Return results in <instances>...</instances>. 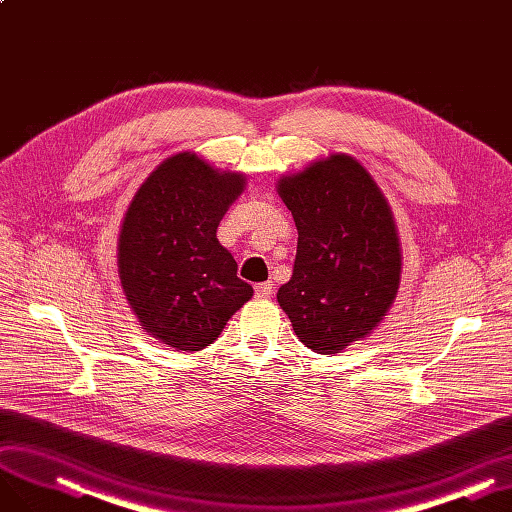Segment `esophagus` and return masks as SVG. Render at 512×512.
Wrapping results in <instances>:
<instances>
[{
  "mask_svg": "<svg viewBox=\"0 0 512 512\" xmlns=\"http://www.w3.org/2000/svg\"><path fill=\"white\" fill-rule=\"evenodd\" d=\"M254 292L258 298H269L273 294V283L271 281H262L254 285Z\"/></svg>",
  "mask_w": 512,
  "mask_h": 512,
  "instance_id": "1",
  "label": "esophagus"
}]
</instances>
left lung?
<instances>
[{"label":"left lung","instance_id":"1","mask_svg":"<svg viewBox=\"0 0 512 512\" xmlns=\"http://www.w3.org/2000/svg\"><path fill=\"white\" fill-rule=\"evenodd\" d=\"M277 189L298 229L294 273L277 302L302 344L338 353L370 334L395 300L401 250L391 208L361 163L340 153Z\"/></svg>","mask_w":512,"mask_h":512}]
</instances>
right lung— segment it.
Returning a JSON list of instances; mask_svg holds the SVG:
<instances>
[{"label":"right lung","instance_id":"1","mask_svg":"<svg viewBox=\"0 0 512 512\" xmlns=\"http://www.w3.org/2000/svg\"><path fill=\"white\" fill-rule=\"evenodd\" d=\"M243 180L178 153L145 180L126 212L121 285L142 327L178 351L206 349L254 294L216 239Z\"/></svg>","mask_w":512,"mask_h":512}]
</instances>
